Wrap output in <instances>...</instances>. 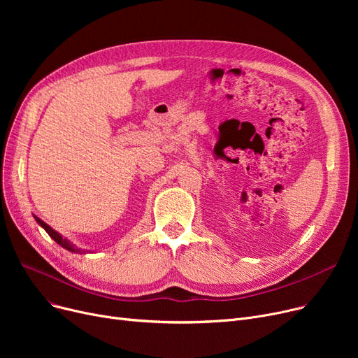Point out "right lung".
<instances>
[{"label": "right lung", "instance_id": "right-lung-1", "mask_svg": "<svg viewBox=\"0 0 358 358\" xmlns=\"http://www.w3.org/2000/svg\"><path fill=\"white\" fill-rule=\"evenodd\" d=\"M33 217H34V220L39 223V227H42L45 231H46V234L56 242V243H59V245L62 247V248H65L66 251H71V252H75V254H87V252H92V251H90V250H83V248H78L77 245H73V243L69 241V239H66L65 236H62L59 232H56L53 228H50L48 223H45L42 219H39L37 216H34L33 215Z\"/></svg>", "mask_w": 358, "mask_h": 358}]
</instances>
